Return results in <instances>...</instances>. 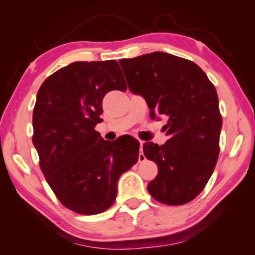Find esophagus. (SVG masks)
Instances as JSON below:
<instances>
[{
    "mask_svg": "<svg viewBox=\"0 0 255 255\" xmlns=\"http://www.w3.org/2000/svg\"><path fill=\"white\" fill-rule=\"evenodd\" d=\"M139 144H140V153H139L138 160H139V161H144V160H145V155H144V153H142V145H144V141L139 140Z\"/></svg>",
    "mask_w": 255,
    "mask_h": 255,
    "instance_id": "1",
    "label": "esophagus"
}]
</instances>
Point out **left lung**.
Wrapping results in <instances>:
<instances>
[{"mask_svg":"<svg viewBox=\"0 0 255 255\" xmlns=\"http://www.w3.org/2000/svg\"><path fill=\"white\" fill-rule=\"evenodd\" d=\"M120 64L128 89L146 100L151 117L162 115L169 139L144 144V155L158 165L147 186L160 203L182 205L204 189L219 154L222 115L215 86L195 62L153 52Z\"/></svg>","mask_w":255,"mask_h":255,"instance_id":"left-lung-1","label":"left lung"}]
</instances>
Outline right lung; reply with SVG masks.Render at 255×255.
Returning <instances> with one entry per match:
<instances>
[{
	"label": "right lung",
	"instance_id": "obj_1",
	"mask_svg": "<svg viewBox=\"0 0 255 255\" xmlns=\"http://www.w3.org/2000/svg\"><path fill=\"white\" fill-rule=\"evenodd\" d=\"M110 90H127L116 60L76 61L45 80L33 108L41 172L61 204L80 215L109 209L121 175L138 161L137 139L110 142L95 130Z\"/></svg>",
	"mask_w": 255,
	"mask_h": 255
}]
</instances>
